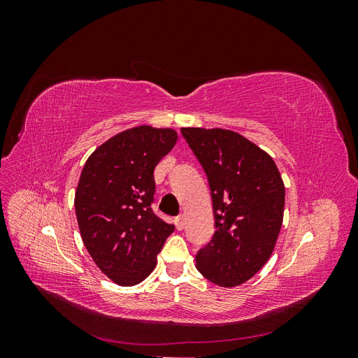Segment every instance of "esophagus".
<instances>
[{"label": "esophagus", "mask_w": 358, "mask_h": 358, "mask_svg": "<svg viewBox=\"0 0 358 358\" xmlns=\"http://www.w3.org/2000/svg\"><path fill=\"white\" fill-rule=\"evenodd\" d=\"M175 225H176V229H178V230H183V227H185V216H183V215L176 216Z\"/></svg>", "instance_id": "1"}]
</instances>
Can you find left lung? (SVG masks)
I'll return each mask as SVG.
<instances>
[{"label": "left lung", "instance_id": "8db88e82", "mask_svg": "<svg viewBox=\"0 0 358 358\" xmlns=\"http://www.w3.org/2000/svg\"><path fill=\"white\" fill-rule=\"evenodd\" d=\"M208 176L215 233L196 255L199 272L221 287L251 279L272 255L285 188L275 161L230 129L180 128Z\"/></svg>", "mask_w": 358, "mask_h": 358}]
</instances>
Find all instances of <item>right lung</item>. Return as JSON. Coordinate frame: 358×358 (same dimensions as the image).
Returning <instances> with one entry per match:
<instances>
[{
    "mask_svg": "<svg viewBox=\"0 0 358 358\" xmlns=\"http://www.w3.org/2000/svg\"><path fill=\"white\" fill-rule=\"evenodd\" d=\"M170 128L136 127L107 140L85 162L74 209L85 248L115 284L142 282L175 225L152 210L154 170L176 145Z\"/></svg>",
    "mask_w": 358,
    "mask_h": 358,
    "instance_id": "obj_1",
    "label": "right lung"
}]
</instances>
